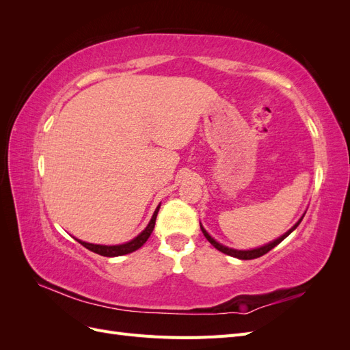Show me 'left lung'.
<instances>
[{
    "mask_svg": "<svg viewBox=\"0 0 350 350\" xmlns=\"http://www.w3.org/2000/svg\"><path fill=\"white\" fill-rule=\"evenodd\" d=\"M304 216H305V213L302 215V217H301L298 221H296V224H295L288 232H284V234H283L282 237H279L278 239H274V241L266 243V245L258 247V248H252V250H235V248H229V247L224 245V243L217 242L213 237H211V235L208 234V232L203 228V225H201V224H200V228H201V232H203V234H204V237L207 238V241H208V242L211 243V245H213L216 250H219L220 252H224V254H226V256H230V257L239 258V260H252V258H258V257L264 256V254H267L270 250H273L274 247L279 245V243H280L286 237H289V235L292 234V232L299 226V224L302 221Z\"/></svg>",
    "mask_w": 350,
    "mask_h": 350,
    "instance_id": "obj_1",
    "label": "left lung"
}]
</instances>
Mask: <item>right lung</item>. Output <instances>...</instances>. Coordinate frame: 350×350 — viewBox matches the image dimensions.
I'll list each match as a JSON object with an SVG mask.
<instances>
[{
	"instance_id": "obj_1",
	"label": "right lung",
	"mask_w": 350,
	"mask_h": 350,
	"mask_svg": "<svg viewBox=\"0 0 350 350\" xmlns=\"http://www.w3.org/2000/svg\"><path fill=\"white\" fill-rule=\"evenodd\" d=\"M159 208H161V204H159L154 210V213L149 221V225H147L144 228L143 232H140L139 235H137L135 238H133L131 241L125 242V243H120V245H99V243H90V242H84V241H80L76 238L77 242H80L83 247H86L88 250L93 251L99 254V256H103V257H120V256H125V254H130L135 250H139L143 243L149 239L150 234L154 229V224H156V216H157V211Z\"/></svg>"
}]
</instances>
